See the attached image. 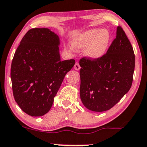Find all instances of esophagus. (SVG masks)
I'll use <instances>...</instances> for the list:
<instances>
[{
    "instance_id": "34e87169",
    "label": "esophagus",
    "mask_w": 147,
    "mask_h": 147,
    "mask_svg": "<svg viewBox=\"0 0 147 147\" xmlns=\"http://www.w3.org/2000/svg\"><path fill=\"white\" fill-rule=\"evenodd\" d=\"M74 69L76 70V71H78V70L80 69L79 63H78V62H76V63H75V65H74Z\"/></svg>"
}]
</instances>
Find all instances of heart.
Wrapping results in <instances>:
<instances>
[{
  "label": "heart",
  "instance_id": "b5f03b06",
  "mask_svg": "<svg viewBox=\"0 0 147 147\" xmlns=\"http://www.w3.org/2000/svg\"><path fill=\"white\" fill-rule=\"evenodd\" d=\"M111 40L107 30L92 28L76 35L72 40L74 49H86L85 54L92 59H97L106 53Z\"/></svg>",
  "mask_w": 147,
  "mask_h": 147
}]
</instances>
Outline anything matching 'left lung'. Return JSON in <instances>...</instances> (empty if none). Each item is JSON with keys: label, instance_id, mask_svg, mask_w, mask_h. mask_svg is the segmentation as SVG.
<instances>
[{"label": "left lung", "instance_id": "1", "mask_svg": "<svg viewBox=\"0 0 147 147\" xmlns=\"http://www.w3.org/2000/svg\"><path fill=\"white\" fill-rule=\"evenodd\" d=\"M133 47L121 26L107 53L97 59L80 60V99L94 112L113 107L131 87L135 71Z\"/></svg>", "mask_w": 147, "mask_h": 147}]
</instances>
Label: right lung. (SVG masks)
<instances>
[{"instance_id":"right-lung-1","label":"right lung","mask_w":147,"mask_h":147,"mask_svg":"<svg viewBox=\"0 0 147 147\" xmlns=\"http://www.w3.org/2000/svg\"><path fill=\"white\" fill-rule=\"evenodd\" d=\"M59 36L46 28H32L20 42L12 61L11 77L14 100L32 117L50 111L74 59L62 61Z\"/></svg>"}]
</instances>
